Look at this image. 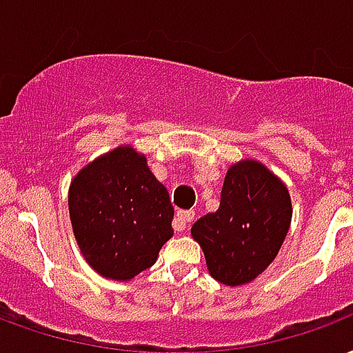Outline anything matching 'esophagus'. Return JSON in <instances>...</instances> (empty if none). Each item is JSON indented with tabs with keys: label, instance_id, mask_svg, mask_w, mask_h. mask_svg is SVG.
<instances>
[{
	"label": "esophagus",
	"instance_id": "34e87169",
	"mask_svg": "<svg viewBox=\"0 0 353 353\" xmlns=\"http://www.w3.org/2000/svg\"><path fill=\"white\" fill-rule=\"evenodd\" d=\"M194 213L192 211H177L176 216H174V230L176 232H183L187 228V224L192 221Z\"/></svg>",
	"mask_w": 353,
	"mask_h": 353
}]
</instances>
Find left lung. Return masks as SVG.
Segmentation results:
<instances>
[{"instance_id":"8db88e82","label":"left lung","mask_w":353,"mask_h":353,"mask_svg":"<svg viewBox=\"0 0 353 353\" xmlns=\"http://www.w3.org/2000/svg\"><path fill=\"white\" fill-rule=\"evenodd\" d=\"M292 223L286 185L254 159L232 164L221 205L192 224L210 275L226 286L252 283L281 250Z\"/></svg>"}]
</instances>
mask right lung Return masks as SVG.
<instances>
[{
  "label": "right lung",
  "instance_id": "1",
  "mask_svg": "<svg viewBox=\"0 0 353 353\" xmlns=\"http://www.w3.org/2000/svg\"><path fill=\"white\" fill-rule=\"evenodd\" d=\"M69 215L85 262L112 281L125 283L151 268L174 236L168 190L130 143L97 157L72 177Z\"/></svg>",
  "mask_w": 353,
  "mask_h": 353
}]
</instances>
